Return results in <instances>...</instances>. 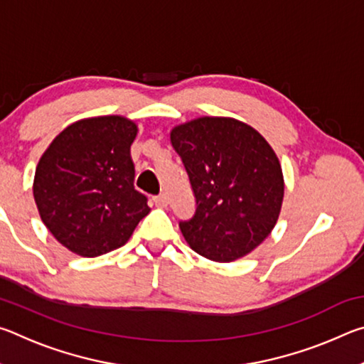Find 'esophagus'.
<instances>
[{
    "label": "esophagus",
    "instance_id": "34e87169",
    "mask_svg": "<svg viewBox=\"0 0 364 364\" xmlns=\"http://www.w3.org/2000/svg\"><path fill=\"white\" fill-rule=\"evenodd\" d=\"M154 202H156V205H159V207H167L168 197H167V194H159L154 197Z\"/></svg>",
    "mask_w": 364,
    "mask_h": 364
}]
</instances>
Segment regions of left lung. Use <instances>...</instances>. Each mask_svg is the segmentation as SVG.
Segmentation results:
<instances>
[{"instance_id":"obj_1","label":"left lung","mask_w":364,"mask_h":364,"mask_svg":"<svg viewBox=\"0 0 364 364\" xmlns=\"http://www.w3.org/2000/svg\"><path fill=\"white\" fill-rule=\"evenodd\" d=\"M170 139L196 197L193 218L180 221L191 249L221 263L247 255L281 212L284 178L274 151L247 123L228 117L183 123Z\"/></svg>"}]
</instances>
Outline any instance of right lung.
Wrapping results in <instances>:
<instances>
[{
  "mask_svg": "<svg viewBox=\"0 0 364 364\" xmlns=\"http://www.w3.org/2000/svg\"><path fill=\"white\" fill-rule=\"evenodd\" d=\"M138 127L119 115L72 123L43 154L33 197L58 241L82 257L122 247L151 208L134 189L130 156Z\"/></svg>",
  "mask_w": 364,
  "mask_h": 364,
  "instance_id": "add662e5",
  "label": "right lung"
}]
</instances>
